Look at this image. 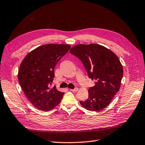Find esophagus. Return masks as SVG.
I'll use <instances>...</instances> for the list:
<instances>
[{
    "instance_id": "esophagus-1",
    "label": "esophagus",
    "mask_w": 145,
    "mask_h": 145,
    "mask_svg": "<svg viewBox=\"0 0 145 145\" xmlns=\"http://www.w3.org/2000/svg\"><path fill=\"white\" fill-rule=\"evenodd\" d=\"M70 91H72V92H76V91H78V88H74V89H71Z\"/></svg>"
}]
</instances>
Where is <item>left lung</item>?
<instances>
[{
  "label": "left lung",
  "instance_id": "1",
  "mask_svg": "<svg viewBox=\"0 0 145 145\" xmlns=\"http://www.w3.org/2000/svg\"><path fill=\"white\" fill-rule=\"evenodd\" d=\"M69 51L82 61L89 78L95 81V86L88 90V98L80 104L89 111L103 110L120 90L123 69L119 58L97 44H78Z\"/></svg>",
  "mask_w": 145,
  "mask_h": 145
}]
</instances>
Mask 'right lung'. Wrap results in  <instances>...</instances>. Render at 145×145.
Instances as JSON below:
<instances>
[{
    "label": "right lung",
    "mask_w": 145,
    "mask_h": 145,
    "mask_svg": "<svg viewBox=\"0 0 145 145\" xmlns=\"http://www.w3.org/2000/svg\"><path fill=\"white\" fill-rule=\"evenodd\" d=\"M70 48L69 44H45L29 52L20 64L19 82L29 101L38 110H51L63 98L64 93L51 84L56 64Z\"/></svg>",
    "instance_id": "1"
}]
</instances>
